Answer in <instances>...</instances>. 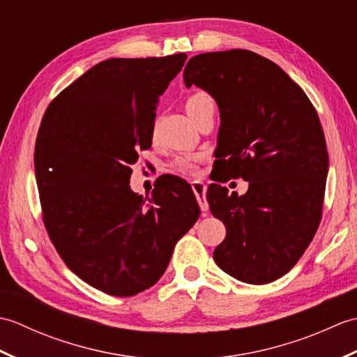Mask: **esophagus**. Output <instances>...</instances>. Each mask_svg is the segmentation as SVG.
Segmentation results:
<instances>
[{
  "label": "esophagus",
  "instance_id": "34e87169",
  "mask_svg": "<svg viewBox=\"0 0 357 357\" xmlns=\"http://www.w3.org/2000/svg\"><path fill=\"white\" fill-rule=\"evenodd\" d=\"M192 188H193V192H195L196 199H198V202H199V207L202 210V213H207V211H208V202H207V198H206V192H207L206 184L201 183V181H193Z\"/></svg>",
  "mask_w": 357,
  "mask_h": 357
}]
</instances>
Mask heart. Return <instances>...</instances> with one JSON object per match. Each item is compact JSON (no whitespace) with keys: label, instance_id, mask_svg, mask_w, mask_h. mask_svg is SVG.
<instances>
[{"label":"heart","instance_id":"obj_1","mask_svg":"<svg viewBox=\"0 0 357 357\" xmlns=\"http://www.w3.org/2000/svg\"><path fill=\"white\" fill-rule=\"evenodd\" d=\"M211 102H213V100H211V96L208 93L195 92L187 98L185 110L188 112V115H192L196 109H199V107H202V105H207ZM195 167H196V161L192 156H181L173 162V169L176 172H181V173H190L195 170Z\"/></svg>","mask_w":357,"mask_h":357}]
</instances>
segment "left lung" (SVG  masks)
<instances>
[{"label": "left lung", "mask_w": 357, "mask_h": 357, "mask_svg": "<svg viewBox=\"0 0 357 357\" xmlns=\"http://www.w3.org/2000/svg\"><path fill=\"white\" fill-rule=\"evenodd\" d=\"M184 84L218 104L219 172L248 181L241 196L208 187L211 215L227 229L215 262L242 282H273L294 267L321 222L328 151L319 116L279 66L250 50L190 58Z\"/></svg>", "instance_id": "obj_1"}]
</instances>
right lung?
<instances>
[{"label":"right lung","instance_id":"right-lung-1","mask_svg":"<svg viewBox=\"0 0 357 357\" xmlns=\"http://www.w3.org/2000/svg\"><path fill=\"white\" fill-rule=\"evenodd\" d=\"M185 59H105L64 89L41 121L35 176L45 229L67 267L112 296L155 285L201 213L178 176H165L151 198L130 188L136 150L151 146L159 96Z\"/></svg>","mask_w":357,"mask_h":357}]
</instances>
